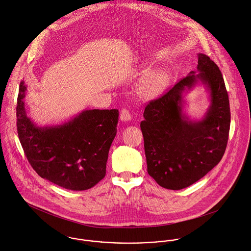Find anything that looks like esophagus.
Returning a JSON list of instances; mask_svg holds the SVG:
<instances>
[{
    "label": "esophagus",
    "instance_id": "1",
    "mask_svg": "<svg viewBox=\"0 0 251 251\" xmlns=\"http://www.w3.org/2000/svg\"><path fill=\"white\" fill-rule=\"evenodd\" d=\"M120 119L122 121H130L132 119V114L129 109H122L120 112Z\"/></svg>",
    "mask_w": 251,
    "mask_h": 251
}]
</instances>
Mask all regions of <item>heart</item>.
I'll return each instance as SVG.
<instances>
[{
    "label": "heart",
    "instance_id": "1",
    "mask_svg": "<svg viewBox=\"0 0 251 251\" xmlns=\"http://www.w3.org/2000/svg\"><path fill=\"white\" fill-rule=\"evenodd\" d=\"M166 77L161 73H153L144 79L139 85V93L143 98L151 99L157 97L163 90Z\"/></svg>",
    "mask_w": 251,
    "mask_h": 251
}]
</instances>
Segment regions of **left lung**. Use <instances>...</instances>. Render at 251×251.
Masks as SVG:
<instances>
[{
    "mask_svg": "<svg viewBox=\"0 0 251 251\" xmlns=\"http://www.w3.org/2000/svg\"><path fill=\"white\" fill-rule=\"evenodd\" d=\"M197 71L151 100L140 122L147 172L168 190L187 188L205 176L221 162L227 145L231 114L223 74L204 54H198ZM198 81L209 89L211 106L203 120L194 122L181 112V93Z\"/></svg>",
    "mask_w": 251,
    "mask_h": 251,
    "instance_id": "1",
    "label": "left lung"
}]
</instances>
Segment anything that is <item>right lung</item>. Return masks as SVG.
<instances>
[{
	"instance_id": "1",
	"label": "right lung",
	"mask_w": 251,
	"mask_h": 251,
	"mask_svg": "<svg viewBox=\"0 0 251 251\" xmlns=\"http://www.w3.org/2000/svg\"><path fill=\"white\" fill-rule=\"evenodd\" d=\"M26 90L22 81L16 107L17 133L31 167L40 177L67 190L94 187L106 175L118 110H86L61 125L37 127L27 116Z\"/></svg>"
}]
</instances>
